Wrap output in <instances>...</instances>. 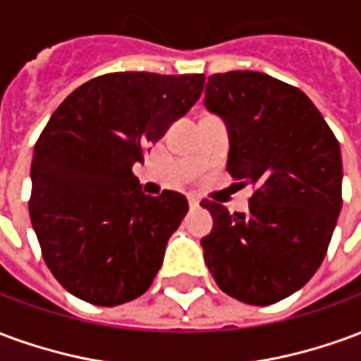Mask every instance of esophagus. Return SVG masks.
I'll return each instance as SVG.
<instances>
[{
    "instance_id": "obj_1",
    "label": "esophagus",
    "mask_w": 361,
    "mask_h": 361,
    "mask_svg": "<svg viewBox=\"0 0 361 361\" xmlns=\"http://www.w3.org/2000/svg\"><path fill=\"white\" fill-rule=\"evenodd\" d=\"M188 201H189V207H191V209H197V207L201 204V199H199L197 195H189Z\"/></svg>"
}]
</instances>
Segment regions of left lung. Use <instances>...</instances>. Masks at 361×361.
I'll return each instance as SVG.
<instances>
[{
	"label": "left lung",
	"mask_w": 361,
	"mask_h": 361,
	"mask_svg": "<svg viewBox=\"0 0 361 361\" xmlns=\"http://www.w3.org/2000/svg\"><path fill=\"white\" fill-rule=\"evenodd\" d=\"M204 104L228 123V172L255 189L247 212L201 203L214 219L204 261L222 292L271 305L325 259L342 209L341 145L315 104L271 75H211Z\"/></svg>",
	"instance_id": "8db88e82"
}]
</instances>
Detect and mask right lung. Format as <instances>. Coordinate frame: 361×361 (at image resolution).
Masks as SVG:
<instances>
[{
	"label": "right lung",
	"instance_id": "1",
	"mask_svg": "<svg viewBox=\"0 0 361 361\" xmlns=\"http://www.w3.org/2000/svg\"><path fill=\"white\" fill-rule=\"evenodd\" d=\"M203 85L201 73L100 75L44 127L30 166V222L51 274L79 300L111 307L152 284L189 204L168 189L145 195L133 164L188 114Z\"/></svg>",
	"mask_w": 361,
	"mask_h": 361
}]
</instances>
